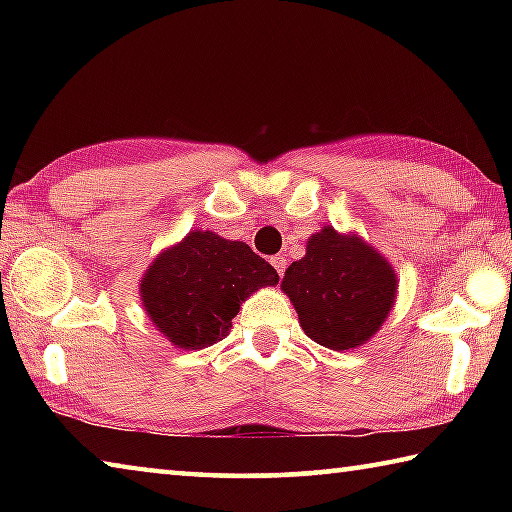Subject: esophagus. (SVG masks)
Here are the masks:
<instances>
[{"label":"esophagus","instance_id":"esophagus-1","mask_svg":"<svg viewBox=\"0 0 512 512\" xmlns=\"http://www.w3.org/2000/svg\"><path fill=\"white\" fill-rule=\"evenodd\" d=\"M271 264L275 266L277 273L284 275V268H287V259H284L282 255H275V257H271Z\"/></svg>","mask_w":512,"mask_h":512}]
</instances>
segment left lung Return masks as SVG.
I'll return each mask as SVG.
<instances>
[{
  "label": "left lung",
  "instance_id": "8db88e82",
  "mask_svg": "<svg viewBox=\"0 0 512 512\" xmlns=\"http://www.w3.org/2000/svg\"><path fill=\"white\" fill-rule=\"evenodd\" d=\"M397 284L393 264L375 246L323 225L309 237L305 257L284 271L280 289L311 341L348 352L379 332L393 311Z\"/></svg>",
  "mask_w": 512,
  "mask_h": 512
}]
</instances>
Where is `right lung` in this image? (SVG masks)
Instances as JSON below:
<instances>
[{"mask_svg": "<svg viewBox=\"0 0 512 512\" xmlns=\"http://www.w3.org/2000/svg\"><path fill=\"white\" fill-rule=\"evenodd\" d=\"M280 282L244 241L189 230L146 266L140 302L151 325L180 350H203L230 334L241 302Z\"/></svg>", "mask_w": 512, "mask_h": 512, "instance_id": "obj_1", "label": "right lung"}]
</instances>
